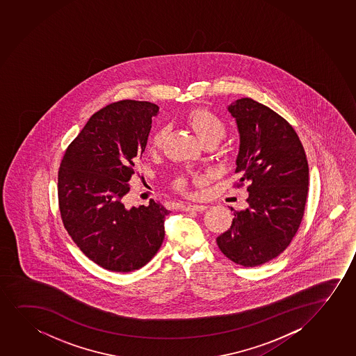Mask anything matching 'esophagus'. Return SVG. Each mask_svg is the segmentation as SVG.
<instances>
[{
  "label": "esophagus",
  "instance_id": "esophagus-1",
  "mask_svg": "<svg viewBox=\"0 0 356 356\" xmlns=\"http://www.w3.org/2000/svg\"><path fill=\"white\" fill-rule=\"evenodd\" d=\"M182 210L184 211H204L207 207L205 205H202V204H186L182 207Z\"/></svg>",
  "mask_w": 356,
  "mask_h": 356
}]
</instances>
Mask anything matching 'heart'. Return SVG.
<instances>
[{
	"mask_svg": "<svg viewBox=\"0 0 356 356\" xmlns=\"http://www.w3.org/2000/svg\"><path fill=\"white\" fill-rule=\"evenodd\" d=\"M186 122L193 128L194 131L197 133L199 139L202 140L203 143H221L228 133L226 123L223 122L221 117H218L215 112L210 111L205 107H197V108L191 110L186 115ZM166 133L168 131H166L165 127H159L158 129L154 130V133L149 138V143H148L149 149L152 152H158L159 149H162L164 141H165ZM192 177H193V180L198 181V182H203L205 180V177L200 174H195ZM171 185L177 192L186 193L188 190V177L184 174L176 175L171 181Z\"/></svg>",
	"mask_w": 356,
	"mask_h": 356,
	"instance_id": "heart-1",
	"label": "heart"
}]
</instances>
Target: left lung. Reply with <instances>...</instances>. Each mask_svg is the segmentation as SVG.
<instances>
[{"label": "left lung", "mask_w": 356, "mask_h": 356, "mask_svg": "<svg viewBox=\"0 0 356 356\" xmlns=\"http://www.w3.org/2000/svg\"><path fill=\"white\" fill-rule=\"evenodd\" d=\"M241 133L234 187L249 182L248 209L233 211L232 226L216 238L227 259L257 267L291 244L305 215L309 168L292 125L272 108L243 97L228 107Z\"/></svg>", "instance_id": "obj_1"}]
</instances>
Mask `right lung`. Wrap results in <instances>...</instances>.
Returning <instances> with one entry per match:
<instances>
[{
	"label": "right lung",
	"instance_id": "1",
	"mask_svg": "<svg viewBox=\"0 0 356 356\" xmlns=\"http://www.w3.org/2000/svg\"><path fill=\"white\" fill-rule=\"evenodd\" d=\"M159 107L136 100L95 112L61 158L58 203L74 244L107 270L128 273L147 264L164 241L159 202L125 208V194Z\"/></svg>",
	"mask_w": 356,
	"mask_h": 356
}]
</instances>
